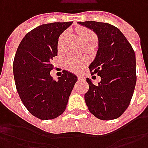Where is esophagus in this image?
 <instances>
[{
  "mask_svg": "<svg viewBox=\"0 0 148 148\" xmlns=\"http://www.w3.org/2000/svg\"><path fill=\"white\" fill-rule=\"evenodd\" d=\"M78 80H79V81H83V80H84V78L80 76V77H78Z\"/></svg>",
  "mask_w": 148,
  "mask_h": 148,
  "instance_id": "obj_1",
  "label": "esophagus"
}]
</instances>
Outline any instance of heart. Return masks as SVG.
<instances>
[{
  "label": "heart",
  "mask_w": 148,
  "mask_h": 148,
  "mask_svg": "<svg viewBox=\"0 0 148 148\" xmlns=\"http://www.w3.org/2000/svg\"><path fill=\"white\" fill-rule=\"evenodd\" d=\"M78 34L81 36L82 43H88V42H95V43L97 42V38L95 36V34L90 29H78ZM65 35L66 33L61 36L59 40L60 43L63 40ZM85 63L86 62L84 61H77V60L71 58V59H68L66 61V66H67L68 69H70L71 71H79L82 69L83 66L85 65Z\"/></svg>",
  "instance_id": "heart-1"
}]
</instances>
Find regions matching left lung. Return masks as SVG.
Returning a JSON list of instances; mask_svg holds the SVG:
<instances>
[{
  "label": "left lung",
  "mask_w": 148,
  "mask_h": 148,
  "mask_svg": "<svg viewBox=\"0 0 148 148\" xmlns=\"http://www.w3.org/2000/svg\"><path fill=\"white\" fill-rule=\"evenodd\" d=\"M97 34L98 50L89 68L101 80L86 78L85 101L89 111L102 120L115 119L127 110L136 85V57L131 44L117 27L96 21L78 22Z\"/></svg>",
  "instance_id": "left-lung-1"
}]
</instances>
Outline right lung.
I'll list each match as a JSON object with an SVG mask.
<instances>
[{
  "label": "right lung",
  "instance_id": "1",
  "mask_svg": "<svg viewBox=\"0 0 148 148\" xmlns=\"http://www.w3.org/2000/svg\"><path fill=\"white\" fill-rule=\"evenodd\" d=\"M73 22H55L29 32L17 49L13 73L17 92L29 113L40 119H53L66 110L77 77L64 71L58 81L50 71L58 55V38Z\"/></svg>",
  "mask_w": 148,
  "mask_h": 148
}]
</instances>
